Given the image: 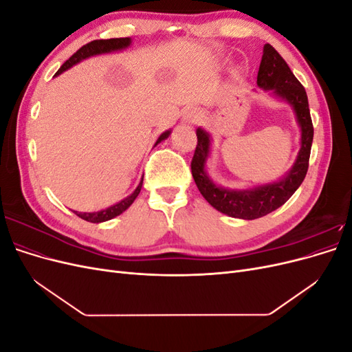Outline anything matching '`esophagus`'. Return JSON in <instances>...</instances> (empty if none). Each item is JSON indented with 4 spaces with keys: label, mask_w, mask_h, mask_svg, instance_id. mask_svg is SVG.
<instances>
[{
    "label": "esophagus",
    "mask_w": 352,
    "mask_h": 352,
    "mask_svg": "<svg viewBox=\"0 0 352 352\" xmlns=\"http://www.w3.org/2000/svg\"><path fill=\"white\" fill-rule=\"evenodd\" d=\"M186 119H188V120H189L190 123H194V122H197V120H198V116H197L195 113H194V114H192V113H190V114H189V116L186 117Z\"/></svg>",
    "instance_id": "esophagus-1"
}]
</instances>
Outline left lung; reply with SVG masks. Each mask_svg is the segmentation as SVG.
<instances>
[{"label":"left lung","mask_w":352,"mask_h":352,"mask_svg":"<svg viewBox=\"0 0 352 352\" xmlns=\"http://www.w3.org/2000/svg\"><path fill=\"white\" fill-rule=\"evenodd\" d=\"M257 85L265 91H273L278 97L289 102L301 126V150L291 172L283 179L250 190H230L214 185L206 173V160L210 151V136L202 129L197 131V148L190 162L195 184L201 195L223 214L230 217L254 220L263 217L283 206L300 188L308 170L314 127L308 109L307 92L282 56L270 44H265L257 74Z\"/></svg>","instance_id":"left-lung-1"}]
</instances>
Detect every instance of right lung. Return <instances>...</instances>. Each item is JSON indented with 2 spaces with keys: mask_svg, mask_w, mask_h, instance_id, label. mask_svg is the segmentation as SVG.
<instances>
[{
  "mask_svg": "<svg viewBox=\"0 0 352 352\" xmlns=\"http://www.w3.org/2000/svg\"><path fill=\"white\" fill-rule=\"evenodd\" d=\"M131 45V38H113V39H95V41H91L89 44L80 47L74 54L63 65L58 72L56 73V76L60 73H63L65 70L70 69L73 65H76V63L88 58L91 56H97V54H104V52H111V51H117V50H123L126 47ZM170 135V131L164 132L162 136L158 138L157 144L162 142L163 140H166V138ZM142 180L144 177L141 179V184L138 185V188L133 190V194H131L127 198H124L123 201L117 202L116 206H111L109 208H105L102 211H97V212H79V211H74V214L79 216L80 219L87 220V221H91V223H101V221H107L116 216L122 214V212L124 210H127L131 207L132 202L135 201V198L140 195L141 192V188H142Z\"/></svg>",
  "mask_w": 352,
  "mask_h": 352,
  "instance_id": "obj_1",
  "label": "right lung"
}]
</instances>
